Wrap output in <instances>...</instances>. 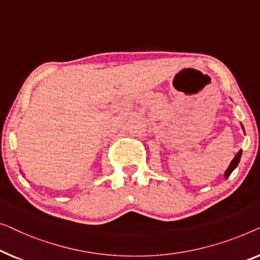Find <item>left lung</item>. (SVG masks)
I'll list each match as a JSON object with an SVG mask.
<instances>
[{
    "mask_svg": "<svg viewBox=\"0 0 260 260\" xmlns=\"http://www.w3.org/2000/svg\"><path fill=\"white\" fill-rule=\"evenodd\" d=\"M241 128H243V131H244V127H243V125H241ZM241 153H243V151H241V149H240V151L236 154L235 158H233V160L231 161V164H230V166L228 167V170L225 171V173H224V178H225V179H226V178H229V177H230V174H231L232 172L236 170L237 166H238V164H239V161H240V158H241Z\"/></svg>",
    "mask_w": 260,
    "mask_h": 260,
    "instance_id": "1",
    "label": "left lung"
}]
</instances>
